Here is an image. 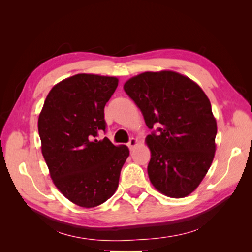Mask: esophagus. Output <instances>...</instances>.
<instances>
[{
  "instance_id": "1",
  "label": "esophagus",
  "mask_w": 252,
  "mask_h": 252,
  "mask_svg": "<svg viewBox=\"0 0 252 252\" xmlns=\"http://www.w3.org/2000/svg\"><path fill=\"white\" fill-rule=\"evenodd\" d=\"M136 145H137V140H136V138H134V137L130 138L129 143H127V146H129V148H130V149H133Z\"/></svg>"
}]
</instances>
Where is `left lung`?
<instances>
[{"label": "left lung", "mask_w": 252, "mask_h": 252, "mask_svg": "<svg viewBox=\"0 0 252 252\" xmlns=\"http://www.w3.org/2000/svg\"><path fill=\"white\" fill-rule=\"evenodd\" d=\"M148 129L152 158L147 172L155 189L172 198L194 191L216 153L217 121L199 85L174 71L144 72L125 83Z\"/></svg>", "instance_id": "1"}]
</instances>
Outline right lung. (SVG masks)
Listing matches in <instances>:
<instances>
[{
    "instance_id": "1",
    "label": "right lung",
    "mask_w": 252,
    "mask_h": 252,
    "mask_svg": "<svg viewBox=\"0 0 252 252\" xmlns=\"http://www.w3.org/2000/svg\"><path fill=\"white\" fill-rule=\"evenodd\" d=\"M117 87L115 77L76 74L50 91L39 116L42 154L51 178L80 207L99 206L115 194L129 157L126 145L96 138L106 132L104 108Z\"/></svg>"
}]
</instances>
